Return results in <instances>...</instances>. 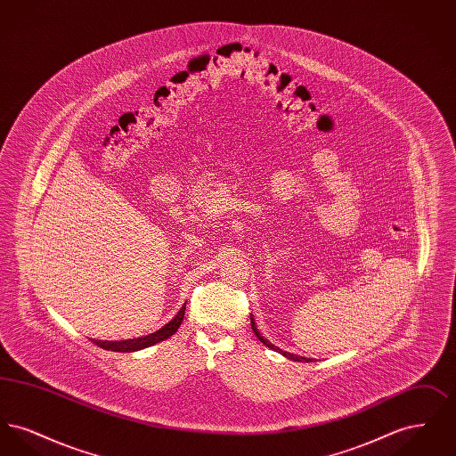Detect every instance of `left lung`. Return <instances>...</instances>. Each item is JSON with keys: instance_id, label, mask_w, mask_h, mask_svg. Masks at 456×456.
<instances>
[{"instance_id": "8db88e82", "label": "left lung", "mask_w": 456, "mask_h": 456, "mask_svg": "<svg viewBox=\"0 0 456 456\" xmlns=\"http://www.w3.org/2000/svg\"><path fill=\"white\" fill-rule=\"evenodd\" d=\"M251 326H253V331H255V335L258 337V340L263 342L266 347L272 348V350H277V352H281L282 355H285L287 359H292V361H297V362H309L311 359H305V357H301V355H294V354H289V352H283L279 347H275V346H272L266 338H263V335H261L260 331H258V328H256V323H255V320H253V316H251Z\"/></svg>"}]
</instances>
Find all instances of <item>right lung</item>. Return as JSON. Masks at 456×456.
I'll return each mask as SVG.
<instances>
[{
	"label": "right lung",
	"mask_w": 456,
	"mask_h": 456,
	"mask_svg": "<svg viewBox=\"0 0 456 456\" xmlns=\"http://www.w3.org/2000/svg\"><path fill=\"white\" fill-rule=\"evenodd\" d=\"M184 311H186V303L183 304V307L179 309V313L174 316L173 320L167 325L162 326L160 330H157L155 333H151L147 337L142 338H134V340H121V342H101V340H92L95 346H99L104 350H112V352H133V350H140V348L151 347L155 346L169 337H173L177 331V328L183 323L184 318Z\"/></svg>",
	"instance_id": "right-lung-1"
}]
</instances>
